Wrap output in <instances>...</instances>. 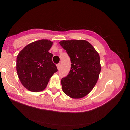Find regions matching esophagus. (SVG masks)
Listing matches in <instances>:
<instances>
[{
    "label": "esophagus",
    "mask_w": 130,
    "mask_h": 130,
    "mask_svg": "<svg viewBox=\"0 0 130 130\" xmlns=\"http://www.w3.org/2000/svg\"><path fill=\"white\" fill-rule=\"evenodd\" d=\"M57 67L58 70H59L60 67V64H57Z\"/></svg>",
    "instance_id": "34e87169"
}]
</instances>
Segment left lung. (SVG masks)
<instances>
[{
    "mask_svg": "<svg viewBox=\"0 0 130 130\" xmlns=\"http://www.w3.org/2000/svg\"><path fill=\"white\" fill-rule=\"evenodd\" d=\"M59 43L67 51L72 63L68 75L61 79L63 91L72 98L85 97L98 80L101 70L98 53L84 40H63Z\"/></svg>",
    "mask_w": 130,
    "mask_h": 130,
    "instance_id": "obj_1",
    "label": "left lung"
}]
</instances>
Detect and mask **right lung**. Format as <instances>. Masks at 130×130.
Here are the masks:
<instances>
[{"instance_id": "right-lung-1", "label": "right lung", "mask_w": 130, "mask_h": 130, "mask_svg": "<svg viewBox=\"0 0 130 130\" xmlns=\"http://www.w3.org/2000/svg\"><path fill=\"white\" fill-rule=\"evenodd\" d=\"M53 42L41 40L31 42L18 53L17 58V72L21 83L33 92L42 91L50 79L57 72L53 63V54L49 50Z\"/></svg>"}]
</instances>
